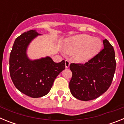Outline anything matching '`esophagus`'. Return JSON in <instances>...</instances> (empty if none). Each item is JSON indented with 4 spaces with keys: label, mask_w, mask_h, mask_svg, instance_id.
<instances>
[{
    "label": "esophagus",
    "mask_w": 124,
    "mask_h": 124,
    "mask_svg": "<svg viewBox=\"0 0 124 124\" xmlns=\"http://www.w3.org/2000/svg\"><path fill=\"white\" fill-rule=\"evenodd\" d=\"M70 62L69 60H65V66L66 68H68L70 67Z\"/></svg>",
    "instance_id": "1"
}]
</instances>
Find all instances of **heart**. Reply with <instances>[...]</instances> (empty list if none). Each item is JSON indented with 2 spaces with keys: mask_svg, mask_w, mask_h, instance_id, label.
<instances>
[{
  "mask_svg": "<svg viewBox=\"0 0 124 124\" xmlns=\"http://www.w3.org/2000/svg\"><path fill=\"white\" fill-rule=\"evenodd\" d=\"M102 46V41L99 38L81 34L66 39L63 48L68 54H74L76 61L84 63L98 54Z\"/></svg>",
  "mask_w": 124,
  "mask_h": 124,
  "instance_id": "obj_1",
  "label": "heart"
}]
</instances>
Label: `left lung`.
Wrapping results in <instances>:
<instances>
[{"label":"left lung","mask_w":124,"mask_h":124,"mask_svg":"<svg viewBox=\"0 0 124 124\" xmlns=\"http://www.w3.org/2000/svg\"><path fill=\"white\" fill-rule=\"evenodd\" d=\"M103 44L104 49L88 62L70 64L73 76L70 89L79 100L96 99L107 91L111 84L116 67L114 49L107 39L103 40Z\"/></svg>","instance_id":"obj_1"}]
</instances>
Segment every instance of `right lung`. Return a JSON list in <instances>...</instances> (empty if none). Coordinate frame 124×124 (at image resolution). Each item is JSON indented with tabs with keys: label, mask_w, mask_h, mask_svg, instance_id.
<instances>
[{
	"label": "right lung",
	"mask_w": 124,
	"mask_h": 124,
	"mask_svg": "<svg viewBox=\"0 0 124 124\" xmlns=\"http://www.w3.org/2000/svg\"><path fill=\"white\" fill-rule=\"evenodd\" d=\"M41 35L35 30L24 32L14 41L10 54L9 70L13 83L24 94L33 98L46 95L54 81L65 69V61L55 63L50 56L30 60L27 51L30 43Z\"/></svg>",
	"instance_id": "obj_1"
}]
</instances>
